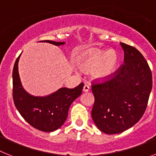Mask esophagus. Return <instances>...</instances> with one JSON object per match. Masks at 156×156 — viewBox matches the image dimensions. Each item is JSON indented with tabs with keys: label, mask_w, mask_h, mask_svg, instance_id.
Instances as JSON below:
<instances>
[{
	"label": "esophagus",
	"mask_w": 156,
	"mask_h": 156,
	"mask_svg": "<svg viewBox=\"0 0 156 156\" xmlns=\"http://www.w3.org/2000/svg\"><path fill=\"white\" fill-rule=\"evenodd\" d=\"M83 90L84 92H87L90 90V86L88 84H85L84 86H83Z\"/></svg>",
	"instance_id": "obj_1"
}]
</instances>
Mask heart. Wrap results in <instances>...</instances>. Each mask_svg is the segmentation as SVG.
I'll list each match as a JSON object with an SVG mask.
<instances>
[{
  "instance_id": "1",
  "label": "heart",
  "mask_w": 156,
  "mask_h": 156,
  "mask_svg": "<svg viewBox=\"0 0 156 156\" xmlns=\"http://www.w3.org/2000/svg\"><path fill=\"white\" fill-rule=\"evenodd\" d=\"M119 61V55L114 50L90 51L81 56L80 66L85 71H92L94 79L105 80L113 75Z\"/></svg>"
}]
</instances>
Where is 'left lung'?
Here are the masks:
<instances>
[{"mask_svg": "<svg viewBox=\"0 0 156 156\" xmlns=\"http://www.w3.org/2000/svg\"><path fill=\"white\" fill-rule=\"evenodd\" d=\"M124 63L102 82L92 81L94 122L101 131L115 134L132 127L144 115L152 87L148 62L137 49L120 43Z\"/></svg>", "mask_w": 156, "mask_h": 156, "instance_id": "left-lung-1", "label": "left lung"}]
</instances>
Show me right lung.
<instances>
[{
    "label": "right lung",
    "instance_id": "1",
    "mask_svg": "<svg viewBox=\"0 0 156 156\" xmlns=\"http://www.w3.org/2000/svg\"><path fill=\"white\" fill-rule=\"evenodd\" d=\"M52 44H64L65 42L43 41ZM17 58L12 72V96L16 108L23 119L33 127L44 132H51L61 127L68 116L70 105L82 94L83 83L75 88H60L45 97H35L29 94L23 88L18 71Z\"/></svg>",
    "mask_w": 156,
    "mask_h": 156
}]
</instances>
